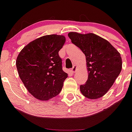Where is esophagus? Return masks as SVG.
<instances>
[{
	"instance_id": "obj_1",
	"label": "esophagus",
	"mask_w": 132,
	"mask_h": 132,
	"mask_svg": "<svg viewBox=\"0 0 132 132\" xmlns=\"http://www.w3.org/2000/svg\"><path fill=\"white\" fill-rule=\"evenodd\" d=\"M76 70H77V66H76L75 65H74V66H73L72 69H71V73L72 74L74 73L76 71Z\"/></svg>"
}]
</instances>
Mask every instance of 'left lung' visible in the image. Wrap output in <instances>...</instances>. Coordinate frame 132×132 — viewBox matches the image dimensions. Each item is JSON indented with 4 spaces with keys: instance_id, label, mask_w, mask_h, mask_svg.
<instances>
[{
    "instance_id": "1",
    "label": "left lung",
    "mask_w": 132,
    "mask_h": 132,
    "mask_svg": "<svg viewBox=\"0 0 132 132\" xmlns=\"http://www.w3.org/2000/svg\"><path fill=\"white\" fill-rule=\"evenodd\" d=\"M69 38L85 54L88 70L86 84L80 89L89 99H97L107 93L122 69V60L118 50L106 39L93 34L71 32Z\"/></svg>"
}]
</instances>
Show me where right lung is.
Wrapping results in <instances>:
<instances>
[{
    "label": "right lung",
    "mask_w": 132,
    "mask_h": 132,
    "mask_svg": "<svg viewBox=\"0 0 132 132\" xmlns=\"http://www.w3.org/2000/svg\"><path fill=\"white\" fill-rule=\"evenodd\" d=\"M65 40L64 36H44L26 45L18 54L16 65L20 78L39 100H48L59 94L68 77L59 55Z\"/></svg>",
    "instance_id": "obj_1"
}]
</instances>
